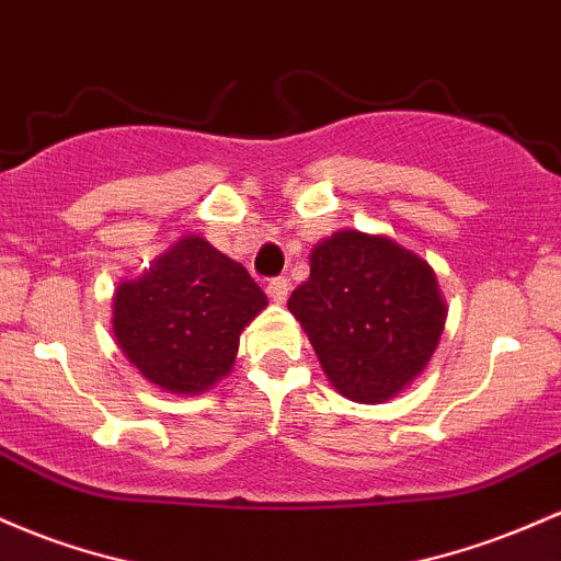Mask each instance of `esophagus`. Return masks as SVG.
Returning <instances> with one entry per match:
<instances>
[{
  "mask_svg": "<svg viewBox=\"0 0 561 561\" xmlns=\"http://www.w3.org/2000/svg\"><path fill=\"white\" fill-rule=\"evenodd\" d=\"M266 293L271 300H276V304H285L287 295H290V282H287L285 276H276V279H271L266 285Z\"/></svg>",
  "mask_w": 561,
  "mask_h": 561,
  "instance_id": "esophagus-1",
  "label": "esophagus"
}]
</instances>
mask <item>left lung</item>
Listing matches in <instances>:
<instances>
[{
	"mask_svg": "<svg viewBox=\"0 0 561 561\" xmlns=\"http://www.w3.org/2000/svg\"><path fill=\"white\" fill-rule=\"evenodd\" d=\"M287 309L337 393L380 404L426 370L447 306L434 268L389 237L335 231L311 250V276Z\"/></svg>",
	"mask_w": 561,
	"mask_h": 561,
	"instance_id": "obj_1",
	"label": "left lung"
}]
</instances>
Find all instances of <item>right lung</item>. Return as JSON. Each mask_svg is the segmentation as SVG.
I'll return each instance as SVG.
<instances>
[{
	"label": "right lung",
	"mask_w": 561,
	"mask_h": 561,
	"mask_svg": "<svg viewBox=\"0 0 561 561\" xmlns=\"http://www.w3.org/2000/svg\"><path fill=\"white\" fill-rule=\"evenodd\" d=\"M266 306L242 263L188 233L116 287L114 335L149 383L194 397L231 373L239 335Z\"/></svg>",
	"instance_id": "1"
}]
</instances>
